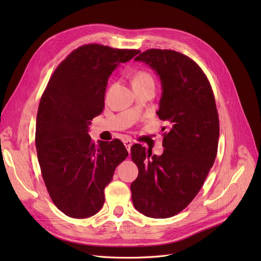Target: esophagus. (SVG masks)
Masks as SVG:
<instances>
[{
    "instance_id": "34e87169",
    "label": "esophagus",
    "mask_w": 261,
    "mask_h": 261,
    "mask_svg": "<svg viewBox=\"0 0 261 261\" xmlns=\"http://www.w3.org/2000/svg\"><path fill=\"white\" fill-rule=\"evenodd\" d=\"M123 144H125V146H126L127 150H128V151L130 152V148H131V146H132V142H131L130 140H126L125 142H123Z\"/></svg>"
}]
</instances>
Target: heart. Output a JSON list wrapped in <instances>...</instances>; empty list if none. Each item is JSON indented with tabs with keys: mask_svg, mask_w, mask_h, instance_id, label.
<instances>
[{
	"mask_svg": "<svg viewBox=\"0 0 261 261\" xmlns=\"http://www.w3.org/2000/svg\"><path fill=\"white\" fill-rule=\"evenodd\" d=\"M132 84L133 86H143L146 84H153V78L147 71L139 70L133 74Z\"/></svg>",
	"mask_w": 261,
	"mask_h": 261,
	"instance_id": "heart-1",
	"label": "heart"
}]
</instances>
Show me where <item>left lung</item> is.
Masks as SVG:
<instances>
[{"label":"left lung","instance_id":"1","mask_svg":"<svg viewBox=\"0 0 261 261\" xmlns=\"http://www.w3.org/2000/svg\"><path fill=\"white\" fill-rule=\"evenodd\" d=\"M135 60L160 76L158 115L170 128L162 134L165 149L160 156L140 144L131 147L139 168L130 187L132 202L147 217L170 218L195 199L214 165L220 130L215 96L202 68L184 54L151 48Z\"/></svg>","mask_w":261,"mask_h":261}]
</instances>
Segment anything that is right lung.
I'll return each mask as SVG.
<instances>
[{"mask_svg":"<svg viewBox=\"0 0 261 261\" xmlns=\"http://www.w3.org/2000/svg\"><path fill=\"white\" fill-rule=\"evenodd\" d=\"M139 49L85 44L57 66L41 96L36 121L39 165L49 197L64 215L85 219L97 214L105 188L128 156L121 141L96 145L90 121L105 108L108 78Z\"/></svg>","mask_w":261,"mask_h":261,"instance_id":"right-lung-1","label":"right lung"}]
</instances>
